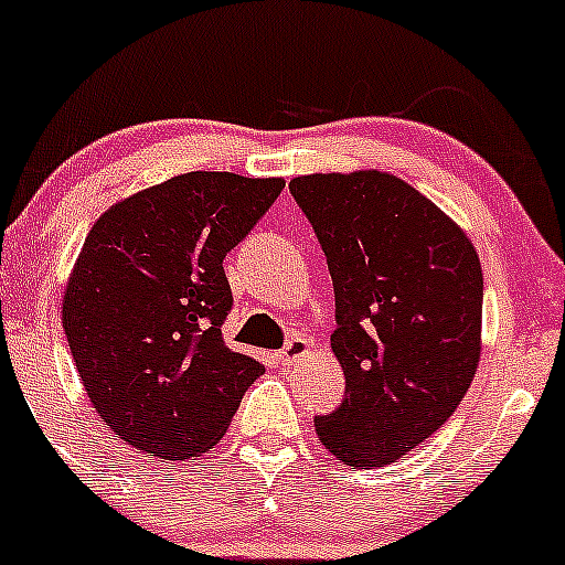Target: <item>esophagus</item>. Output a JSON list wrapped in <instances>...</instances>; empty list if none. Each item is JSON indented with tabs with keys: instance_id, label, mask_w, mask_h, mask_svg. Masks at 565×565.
Segmentation results:
<instances>
[{
	"instance_id": "esophagus-1",
	"label": "esophagus",
	"mask_w": 565,
	"mask_h": 565,
	"mask_svg": "<svg viewBox=\"0 0 565 565\" xmlns=\"http://www.w3.org/2000/svg\"><path fill=\"white\" fill-rule=\"evenodd\" d=\"M309 353V342L307 339L301 337H290L288 342H285L282 353H280V363H285V366H294L296 361H301Z\"/></svg>"
}]
</instances>
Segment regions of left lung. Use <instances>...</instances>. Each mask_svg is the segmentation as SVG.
Masks as SVG:
<instances>
[{
    "label": "left lung",
    "mask_w": 565,
    "mask_h": 565,
    "mask_svg": "<svg viewBox=\"0 0 565 565\" xmlns=\"http://www.w3.org/2000/svg\"><path fill=\"white\" fill-rule=\"evenodd\" d=\"M288 188L329 260L344 369L342 404L315 430L342 463L387 466L445 426L475 380L477 250L393 174H307Z\"/></svg>",
    "instance_id": "8db88e82"
}]
</instances>
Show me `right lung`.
<instances>
[{"mask_svg": "<svg viewBox=\"0 0 565 565\" xmlns=\"http://www.w3.org/2000/svg\"><path fill=\"white\" fill-rule=\"evenodd\" d=\"M282 188L280 178L188 172L94 223L62 320L90 404L126 445L167 460L207 452L264 374L223 342L234 307L223 258Z\"/></svg>", "mask_w": 565, "mask_h": 565, "instance_id": "1", "label": "right lung"}]
</instances>
